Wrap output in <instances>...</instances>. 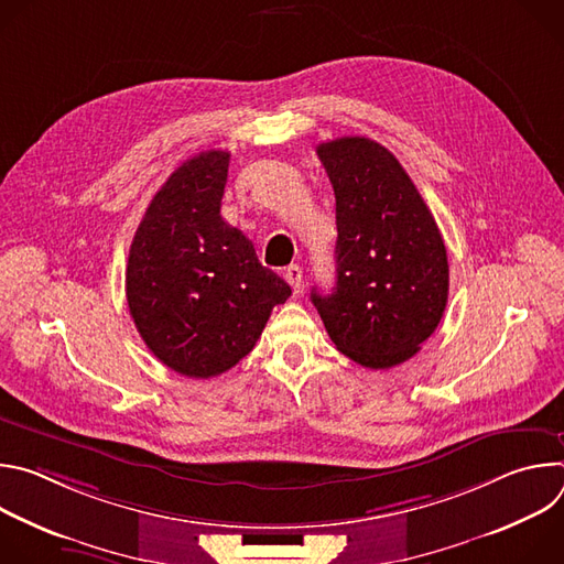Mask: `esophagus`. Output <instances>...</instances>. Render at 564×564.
Instances as JSON below:
<instances>
[{
	"label": "esophagus",
	"instance_id": "esophagus-1",
	"mask_svg": "<svg viewBox=\"0 0 564 564\" xmlns=\"http://www.w3.org/2000/svg\"><path fill=\"white\" fill-rule=\"evenodd\" d=\"M301 279H303V272H301L299 265H290V268L285 270V281L290 283V288H292L294 292L301 290Z\"/></svg>",
	"mask_w": 564,
	"mask_h": 564
}]
</instances>
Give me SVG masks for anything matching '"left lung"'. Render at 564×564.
I'll list each match as a JSON object with an SVG mask.
<instances>
[{"instance_id":"1","label":"left lung","mask_w":564,"mask_h":564,"mask_svg":"<svg viewBox=\"0 0 564 564\" xmlns=\"http://www.w3.org/2000/svg\"><path fill=\"white\" fill-rule=\"evenodd\" d=\"M337 200V281L312 303L339 352L383 370L417 355L448 301L440 227L399 160L379 142H321Z\"/></svg>"}]
</instances>
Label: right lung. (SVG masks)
I'll list each match as a JSON object with an SVG mask.
<instances>
[{
    "label": "right lung",
    "instance_id": "obj_1",
    "mask_svg": "<svg viewBox=\"0 0 564 564\" xmlns=\"http://www.w3.org/2000/svg\"><path fill=\"white\" fill-rule=\"evenodd\" d=\"M229 151L185 160L151 198L129 250L127 303L167 368L209 379L257 346L290 285L259 263L252 240L220 216Z\"/></svg>",
    "mask_w": 564,
    "mask_h": 564
}]
</instances>
